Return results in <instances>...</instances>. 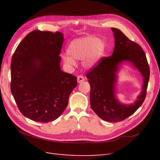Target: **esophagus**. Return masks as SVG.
Returning <instances> with one entry per match:
<instances>
[{
  "label": "esophagus",
  "mask_w": 160,
  "mask_h": 160,
  "mask_svg": "<svg viewBox=\"0 0 160 160\" xmlns=\"http://www.w3.org/2000/svg\"><path fill=\"white\" fill-rule=\"evenodd\" d=\"M84 80H85V78L82 75H79L77 77V81L79 83L83 82V81H84Z\"/></svg>",
  "instance_id": "esophagus-1"
}]
</instances>
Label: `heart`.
<instances>
[{
  "instance_id": "obj_1",
  "label": "heart",
  "mask_w": 160,
  "mask_h": 160,
  "mask_svg": "<svg viewBox=\"0 0 160 160\" xmlns=\"http://www.w3.org/2000/svg\"><path fill=\"white\" fill-rule=\"evenodd\" d=\"M105 51L104 42L97 37H89L76 39L68 48V54L63 55V61L68 66H74L76 60H84V66L92 67L102 58Z\"/></svg>"
}]
</instances>
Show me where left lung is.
I'll return each mask as SVG.
<instances>
[{"instance_id":"left-lung-1","label":"left lung","mask_w":160,"mask_h":160,"mask_svg":"<svg viewBox=\"0 0 160 160\" xmlns=\"http://www.w3.org/2000/svg\"><path fill=\"white\" fill-rule=\"evenodd\" d=\"M115 47L111 56L103 57L88 72L86 77L90 86V106L104 121L122 122L132 115L146 98L150 77V68L144 51L135 42L117 28H112ZM132 62L144 77L143 90L138 100L131 105L120 104L114 97L116 72L122 61Z\"/></svg>"}]
</instances>
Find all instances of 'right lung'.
Listing matches in <instances>:
<instances>
[{
  "instance_id": "1",
  "label": "right lung",
  "mask_w": 160,
  "mask_h": 160,
  "mask_svg": "<svg viewBox=\"0 0 160 160\" xmlns=\"http://www.w3.org/2000/svg\"><path fill=\"white\" fill-rule=\"evenodd\" d=\"M63 35L38 30L22 39L11 62L12 95L20 112L35 122L57 119L66 108L75 76L61 70Z\"/></svg>"
}]
</instances>
